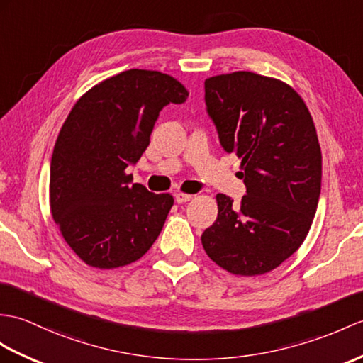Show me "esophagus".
Wrapping results in <instances>:
<instances>
[{
    "label": "esophagus",
    "mask_w": 363,
    "mask_h": 363,
    "mask_svg": "<svg viewBox=\"0 0 363 363\" xmlns=\"http://www.w3.org/2000/svg\"><path fill=\"white\" fill-rule=\"evenodd\" d=\"M191 198L193 196L189 195V193H182V191L174 193V199H176V202H178V204H184V202H189Z\"/></svg>",
    "instance_id": "34e87169"
}]
</instances>
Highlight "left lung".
Here are the masks:
<instances>
[{
  "label": "left lung",
  "mask_w": 363,
  "mask_h": 363,
  "mask_svg": "<svg viewBox=\"0 0 363 363\" xmlns=\"http://www.w3.org/2000/svg\"><path fill=\"white\" fill-rule=\"evenodd\" d=\"M206 106L227 153L241 159V202L216 195L218 218L201 237L210 259L235 275H261L296 252L313 224L322 151L303 99L255 72L204 82Z\"/></svg>",
  "instance_id": "obj_1"
}]
</instances>
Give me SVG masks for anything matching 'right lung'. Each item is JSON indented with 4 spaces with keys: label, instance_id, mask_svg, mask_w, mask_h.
<instances>
[{
    "label": "right lung",
    "instance_id": "right-lung-1",
    "mask_svg": "<svg viewBox=\"0 0 363 363\" xmlns=\"http://www.w3.org/2000/svg\"><path fill=\"white\" fill-rule=\"evenodd\" d=\"M189 92L170 75L130 69L83 94L58 134L50 159V212L62 237L88 266L114 269L145 255L173 206L131 184L126 167L150 143L159 113Z\"/></svg>",
    "mask_w": 363,
    "mask_h": 363
}]
</instances>
